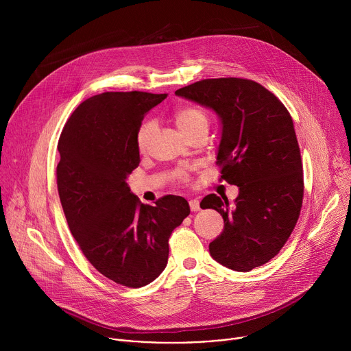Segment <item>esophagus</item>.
I'll use <instances>...</instances> for the list:
<instances>
[{
	"label": "esophagus",
	"mask_w": 351,
	"mask_h": 351,
	"mask_svg": "<svg viewBox=\"0 0 351 351\" xmlns=\"http://www.w3.org/2000/svg\"><path fill=\"white\" fill-rule=\"evenodd\" d=\"M189 206H190V210L193 211V213H197V211H199V202L197 198H194V199H190L189 202Z\"/></svg>",
	"instance_id": "34e87169"
}]
</instances>
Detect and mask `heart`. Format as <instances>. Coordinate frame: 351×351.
I'll return each mask as SVG.
<instances>
[{
  "instance_id": "heart-1",
  "label": "heart",
  "mask_w": 351,
  "mask_h": 351,
  "mask_svg": "<svg viewBox=\"0 0 351 351\" xmlns=\"http://www.w3.org/2000/svg\"><path fill=\"white\" fill-rule=\"evenodd\" d=\"M173 118L178 128L186 136L197 130H208V126H210V119L207 112L203 108L195 107V106H186L175 110ZM154 133H156V122L153 119H147L140 125L136 134V144L141 153L148 148L149 143L153 140ZM175 179H178L179 182H187V173L184 171H178L175 173Z\"/></svg>"
}]
</instances>
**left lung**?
<instances>
[{
  "instance_id": "8db88e82",
  "label": "left lung",
  "mask_w": 351,
  "mask_h": 351,
  "mask_svg": "<svg viewBox=\"0 0 351 351\" xmlns=\"http://www.w3.org/2000/svg\"><path fill=\"white\" fill-rule=\"evenodd\" d=\"M175 94L218 114L221 180L239 187L232 206L217 194L199 203L223 218L210 254L239 272L267 264L290 237L303 206V164L289 111L264 86L240 77L204 79Z\"/></svg>"
}]
</instances>
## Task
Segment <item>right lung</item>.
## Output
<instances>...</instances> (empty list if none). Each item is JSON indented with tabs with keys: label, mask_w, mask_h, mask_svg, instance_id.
<instances>
[{
	"label": "right lung",
	"mask_w": 351,
	"mask_h": 351,
	"mask_svg": "<svg viewBox=\"0 0 351 351\" xmlns=\"http://www.w3.org/2000/svg\"><path fill=\"white\" fill-rule=\"evenodd\" d=\"M167 95H93L73 111L58 141L57 186L75 240L99 274L133 289L165 269L171 233L190 214L180 195L147 206L126 183L140 164L136 134L144 115Z\"/></svg>",
	"instance_id": "add662e5"
}]
</instances>
